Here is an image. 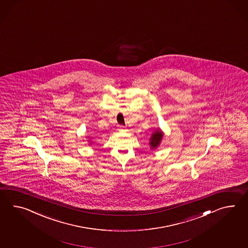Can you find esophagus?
Instances as JSON below:
<instances>
[{
	"instance_id": "1",
	"label": "esophagus",
	"mask_w": 248,
	"mask_h": 248,
	"mask_svg": "<svg viewBox=\"0 0 248 248\" xmlns=\"http://www.w3.org/2000/svg\"><path fill=\"white\" fill-rule=\"evenodd\" d=\"M123 129H124V127L119 126V130H120V131H123Z\"/></svg>"
}]
</instances>
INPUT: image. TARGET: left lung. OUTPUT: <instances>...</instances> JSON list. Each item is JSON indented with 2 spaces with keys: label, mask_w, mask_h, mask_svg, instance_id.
I'll use <instances>...</instances> for the list:
<instances>
[{
  "label": "left lung",
  "mask_w": 248,
  "mask_h": 248,
  "mask_svg": "<svg viewBox=\"0 0 248 248\" xmlns=\"http://www.w3.org/2000/svg\"><path fill=\"white\" fill-rule=\"evenodd\" d=\"M163 131L160 128H157L156 131L151 133V138L149 144L151 146V150H156L159 144L161 143V140L163 139Z\"/></svg>",
  "instance_id": "left-lung-1"
}]
</instances>
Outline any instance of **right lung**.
<instances>
[{
	"mask_svg": "<svg viewBox=\"0 0 248 248\" xmlns=\"http://www.w3.org/2000/svg\"><path fill=\"white\" fill-rule=\"evenodd\" d=\"M87 138H90V137H87ZM89 141H90V142H89V144H92V143H93L91 140H89Z\"/></svg>",
	"mask_w": 248,
	"mask_h": 248,
	"instance_id": "add662e5",
	"label": "right lung"
}]
</instances>
